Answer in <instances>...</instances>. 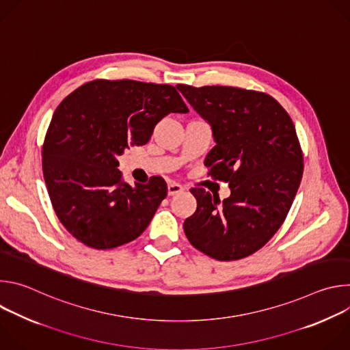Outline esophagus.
Listing matches in <instances>:
<instances>
[{
	"label": "esophagus",
	"mask_w": 350,
	"mask_h": 350,
	"mask_svg": "<svg viewBox=\"0 0 350 350\" xmlns=\"http://www.w3.org/2000/svg\"><path fill=\"white\" fill-rule=\"evenodd\" d=\"M184 191V187L183 185H180V184H177V183H169L167 184V193H169V196H173V195H177V193H180V192H183Z\"/></svg>",
	"instance_id": "34e87169"
}]
</instances>
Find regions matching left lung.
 Returning a JSON list of instances; mask_svg holds the SVG:
<instances>
[{"instance_id":"obj_1","label":"left lung","mask_w":350,"mask_h":350,"mask_svg":"<svg viewBox=\"0 0 350 350\" xmlns=\"http://www.w3.org/2000/svg\"><path fill=\"white\" fill-rule=\"evenodd\" d=\"M176 87L211 124L216 145L205 166L231 191L220 201L204 188H191L198 206L184 221L185 235L213 259L246 258L281 227L301 184L304 155L295 126L265 92L223 85Z\"/></svg>"}]
</instances>
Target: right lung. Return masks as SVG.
I'll return each instance as SVG.
<instances>
[{"instance_id": "right-lung-1", "label": "right lung", "mask_w": 350, "mask_h": 350, "mask_svg": "<svg viewBox=\"0 0 350 350\" xmlns=\"http://www.w3.org/2000/svg\"><path fill=\"white\" fill-rule=\"evenodd\" d=\"M188 108L169 84L94 80L68 95L53 115L42 145V173L65 228L95 249L139 237L167 195L162 177L122 181L118 158L145 145L169 113Z\"/></svg>"}]
</instances>
